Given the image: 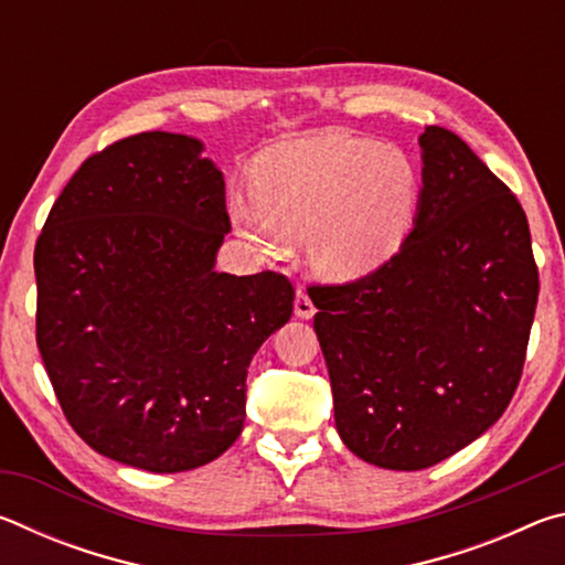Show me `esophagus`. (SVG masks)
<instances>
[{
    "mask_svg": "<svg viewBox=\"0 0 565 565\" xmlns=\"http://www.w3.org/2000/svg\"><path fill=\"white\" fill-rule=\"evenodd\" d=\"M294 313H296V317H299V319H311L313 313H317V306H313V301L309 299V294H306V291L296 294Z\"/></svg>",
    "mask_w": 565,
    "mask_h": 565,
    "instance_id": "34e87169",
    "label": "esophagus"
}]
</instances>
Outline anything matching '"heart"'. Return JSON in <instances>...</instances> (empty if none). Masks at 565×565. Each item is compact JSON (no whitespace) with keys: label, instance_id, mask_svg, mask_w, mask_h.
<instances>
[{"label":"heart","instance_id":"1","mask_svg":"<svg viewBox=\"0 0 565 565\" xmlns=\"http://www.w3.org/2000/svg\"><path fill=\"white\" fill-rule=\"evenodd\" d=\"M252 204L236 202L234 224L262 254L306 236L323 279L376 271L406 242L418 204V171L404 149L347 134L281 141L256 157Z\"/></svg>","mask_w":565,"mask_h":565}]
</instances>
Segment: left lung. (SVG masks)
<instances>
[{
	"label": "left lung",
	"instance_id": "8db88e82",
	"mask_svg": "<svg viewBox=\"0 0 565 565\" xmlns=\"http://www.w3.org/2000/svg\"><path fill=\"white\" fill-rule=\"evenodd\" d=\"M418 145L406 242L376 271L309 286L341 441L394 471L444 461L501 418L539 303L513 191L454 131L426 127Z\"/></svg>",
	"mask_w": 565,
	"mask_h": 565
}]
</instances>
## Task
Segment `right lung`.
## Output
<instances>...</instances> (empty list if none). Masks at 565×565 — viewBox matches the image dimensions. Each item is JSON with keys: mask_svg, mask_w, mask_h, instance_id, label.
<instances>
[{"mask_svg": "<svg viewBox=\"0 0 565 565\" xmlns=\"http://www.w3.org/2000/svg\"><path fill=\"white\" fill-rule=\"evenodd\" d=\"M202 149L169 131L104 147L34 246L36 347L66 420L94 451L151 473L236 441L248 363L294 311L284 274L214 271L232 222Z\"/></svg>", "mask_w": 565, "mask_h": 565, "instance_id": "right-lung-1", "label": "right lung"}]
</instances>
